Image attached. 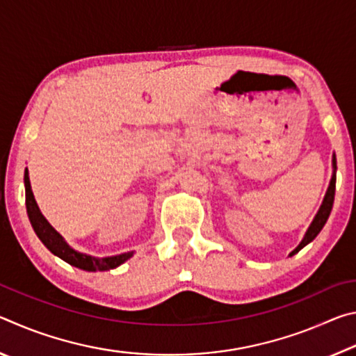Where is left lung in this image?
<instances>
[{
  "instance_id": "obj_1",
  "label": "left lung",
  "mask_w": 356,
  "mask_h": 356,
  "mask_svg": "<svg viewBox=\"0 0 356 356\" xmlns=\"http://www.w3.org/2000/svg\"><path fill=\"white\" fill-rule=\"evenodd\" d=\"M333 168H336V156H333ZM334 190H336V174H333V177H331V182H330V186H328V191L327 195H325V200L322 202L321 206V210H318L314 221H312V225L309 226L308 232H306L305 238L301 240V243L295 248L291 256H293L295 252H298L301 248H305L306 245H308L309 242H312L317 237V234L322 231V227L325 226V222H327L328 216L331 213V209H333V202H334Z\"/></svg>"
}]
</instances>
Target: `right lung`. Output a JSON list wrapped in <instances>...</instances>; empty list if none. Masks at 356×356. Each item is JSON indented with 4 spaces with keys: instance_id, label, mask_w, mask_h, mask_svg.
Masks as SVG:
<instances>
[{
    "instance_id": "add662e5",
    "label": "right lung",
    "mask_w": 356,
    "mask_h": 356,
    "mask_svg": "<svg viewBox=\"0 0 356 356\" xmlns=\"http://www.w3.org/2000/svg\"><path fill=\"white\" fill-rule=\"evenodd\" d=\"M25 191H26V212L29 216V221L34 227L38 237L42 240L48 250H50L53 254H56L74 267L88 270V272H95V270H111L119 267L120 264H124L127 259L131 257L134 252H124V254L119 256H113V257H91L86 254H81V252H76L70 248V246L64 242L63 237L50 226L44 215L40 213V210L35 204L33 190H31V184H29V177H28V171H25Z\"/></svg>"
}]
</instances>
